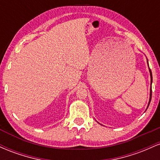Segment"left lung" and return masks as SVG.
Wrapping results in <instances>:
<instances>
[{"label":"left lung","mask_w":160,"mask_h":160,"mask_svg":"<svg viewBox=\"0 0 160 160\" xmlns=\"http://www.w3.org/2000/svg\"><path fill=\"white\" fill-rule=\"evenodd\" d=\"M147 62H148V59H147ZM148 67H149V65H148ZM149 71H150V83H151V85H152V82H153V77H152V72H151V70L150 69V68H149ZM151 95H152V89H151V87H150V99H149V102H148V106H149V104L150 103V101H151ZM148 108H147V109H148ZM99 124H100V123H99Z\"/></svg>","instance_id":"8db88e82"}]
</instances>
